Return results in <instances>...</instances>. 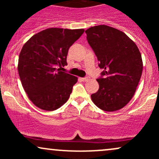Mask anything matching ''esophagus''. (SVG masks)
<instances>
[{
  "mask_svg": "<svg viewBox=\"0 0 159 159\" xmlns=\"http://www.w3.org/2000/svg\"><path fill=\"white\" fill-rule=\"evenodd\" d=\"M81 80L83 81H87L89 80V78L88 77H85V78H82Z\"/></svg>",
  "mask_w": 159,
  "mask_h": 159,
  "instance_id": "obj_1",
  "label": "esophagus"
}]
</instances>
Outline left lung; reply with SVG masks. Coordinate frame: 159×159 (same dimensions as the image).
I'll return each instance as SVG.
<instances>
[{"instance_id": "obj_1", "label": "left lung", "mask_w": 159, "mask_h": 159, "mask_svg": "<svg viewBox=\"0 0 159 159\" xmlns=\"http://www.w3.org/2000/svg\"><path fill=\"white\" fill-rule=\"evenodd\" d=\"M89 45L104 69L96 81L99 88L91 95L93 103L105 111L125 107L135 93L143 71V61L135 43L118 29L97 25L86 30Z\"/></svg>"}]
</instances>
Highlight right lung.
I'll return each mask as SVG.
<instances>
[{
  "mask_svg": "<svg viewBox=\"0 0 159 159\" xmlns=\"http://www.w3.org/2000/svg\"><path fill=\"white\" fill-rule=\"evenodd\" d=\"M84 32V29L48 28L23 45L18 63L19 77L28 98L39 108L57 110L69 99L78 78L60 69L67 65L69 48Z\"/></svg>",
  "mask_w": 159,
  "mask_h": 159,
  "instance_id": "1",
  "label": "right lung"
}]
</instances>
